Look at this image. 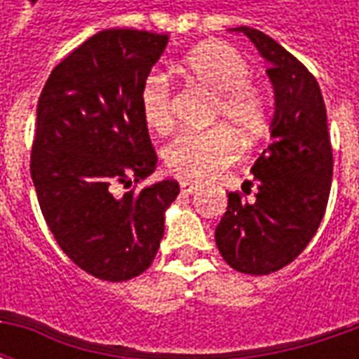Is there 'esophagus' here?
<instances>
[{
    "label": "esophagus",
    "instance_id": "obj_1",
    "mask_svg": "<svg viewBox=\"0 0 359 359\" xmlns=\"http://www.w3.org/2000/svg\"><path fill=\"white\" fill-rule=\"evenodd\" d=\"M198 190H200V184L188 182V180H180V192H182V194H194Z\"/></svg>",
    "mask_w": 359,
    "mask_h": 359
}]
</instances>
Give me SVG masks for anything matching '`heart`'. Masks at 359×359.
Returning <instances> with one entry per match:
<instances>
[{"instance_id":"b5f03b06","label":"heart","mask_w":359,"mask_h":359,"mask_svg":"<svg viewBox=\"0 0 359 359\" xmlns=\"http://www.w3.org/2000/svg\"><path fill=\"white\" fill-rule=\"evenodd\" d=\"M190 84L213 94L210 123H223L244 142L262 138L267 130L269 107L262 90L252 79L248 59L225 42H210L188 51L177 65ZM142 118L156 133L171 130L172 88L163 74L151 73L138 92ZM241 146L225 126L182 133L165 148L167 169L180 179L208 180L238 159Z\"/></svg>"}]
</instances>
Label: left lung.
<instances>
[{"mask_svg": "<svg viewBox=\"0 0 359 359\" xmlns=\"http://www.w3.org/2000/svg\"><path fill=\"white\" fill-rule=\"evenodd\" d=\"M269 61L275 88L271 142L252 167L257 192L252 200L229 192V205L215 229L221 256L233 269L269 275L300 256L319 229L332 179L327 109L316 76L292 53L262 30L234 28Z\"/></svg>", "mask_w": 359, "mask_h": 359, "instance_id": "1", "label": "left lung"}]
</instances>
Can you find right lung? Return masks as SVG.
I'll return each mask as SVG.
<instances>
[{
	"label": "right lung",
	"instance_id": "add662e5",
	"mask_svg": "<svg viewBox=\"0 0 359 359\" xmlns=\"http://www.w3.org/2000/svg\"><path fill=\"white\" fill-rule=\"evenodd\" d=\"M167 34L102 30L74 48L43 86L30 172L59 248L92 277L121 283L148 269L163 238L177 180L128 190L156 171L138 92Z\"/></svg>",
	"mask_w": 359,
	"mask_h": 359
}]
</instances>
